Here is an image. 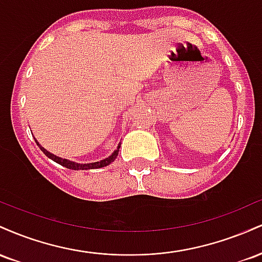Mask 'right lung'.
I'll list each match as a JSON object with an SVG mask.
<instances>
[{
  "label": "right lung",
  "instance_id": "1",
  "mask_svg": "<svg viewBox=\"0 0 262 262\" xmlns=\"http://www.w3.org/2000/svg\"><path fill=\"white\" fill-rule=\"evenodd\" d=\"M35 143H37V145L39 146V148H40L41 151H43L44 154L48 156V158L52 159L53 161L58 162V164L61 165V166H65L66 169H70V170H90V169H100V167L107 166V165H110L111 162H113L114 160H116V158L118 156L119 148H121V145H118V148H117V150H114L113 154L111 155L110 158L104 159V160H101V161H97V162H92V164H76V162L69 161V160H66V159H61V158H59V156L50 154V152L47 151V150H45L43 146H41L40 144L38 143L37 140H35Z\"/></svg>",
  "mask_w": 262,
  "mask_h": 262
}]
</instances>
